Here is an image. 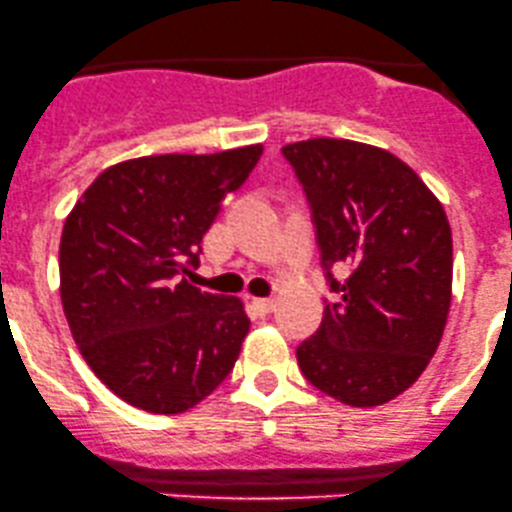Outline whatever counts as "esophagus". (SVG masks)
Masks as SVG:
<instances>
[{
    "label": "esophagus",
    "instance_id": "34e87169",
    "mask_svg": "<svg viewBox=\"0 0 512 512\" xmlns=\"http://www.w3.org/2000/svg\"><path fill=\"white\" fill-rule=\"evenodd\" d=\"M254 307L258 312H261V315H271V312L276 310V300H273V298H256Z\"/></svg>",
    "mask_w": 512,
    "mask_h": 512
}]
</instances>
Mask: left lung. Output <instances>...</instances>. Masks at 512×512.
<instances>
[{
  "label": "left lung",
  "instance_id": "left-lung-1",
  "mask_svg": "<svg viewBox=\"0 0 512 512\" xmlns=\"http://www.w3.org/2000/svg\"><path fill=\"white\" fill-rule=\"evenodd\" d=\"M307 207L329 293L298 346L302 376L354 408L383 405L420 378L452 302V229L437 197L393 153L344 139L283 146ZM346 267L337 281L331 271Z\"/></svg>",
  "mask_w": 512,
  "mask_h": 512
}]
</instances>
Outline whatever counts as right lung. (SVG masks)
I'll return each mask as SVG.
<instances>
[{"label":"right lung","instance_id":"add662e5","mask_svg":"<svg viewBox=\"0 0 512 512\" xmlns=\"http://www.w3.org/2000/svg\"><path fill=\"white\" fill-rule=\"evenodd\" d=\"M263 146L146 156L107 168L65 219L60 300L80 354L134 408L185 412L239 359L251 320L239 298L183 278L202 236Z\"/></svg>","mask_w":512,"mask_h":512}]
</instances>
